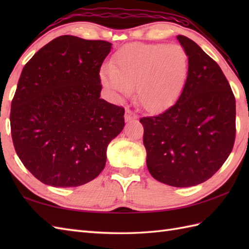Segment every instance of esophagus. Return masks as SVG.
I'll list each match as a JSON object with an SVG mask.
<instances>
[{
  "mask_svg": "<svg viewBox=\"0 0 249 249\" xmlns=\"http://www.w3.org/2000/svg\"><path fill=\"white\" fill-rule=\"evenodd\" d=\"M124 119H125V122H131V121H134V120L137 119V115L131 110L126 109Z\"/></svg>",
  "mask_w": 249,
  "mask_h": 249,
  "instance_id": "esophagus-1",
  "label": "esophagus"
}]
</instances>
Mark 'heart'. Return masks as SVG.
<instances>
[{"label":"heart","mask_w":249,"mask_h":249,"mask_svg":"<svg viewBox=\"0 0 249 249\" xmlns=\"http://www.w3.org/2000/svg\"><path fill=\"white\" fill-rule=\"evenodd\" d=\"M189 71L187 52L179 45L133 43L116 52L113 65H105L99 78L115 97L129 95L146 111L162 112L178 102Z\"/></svg>","instance_id":"obj_1"}]
</instances>
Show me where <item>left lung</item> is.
Masks as SVG:
<instances>
[{
  "mask_svg": "<svg viewBox=\"0 0 249 249\" xmlns=\"http://www.w3.org/2000/svg\"><path fill=\"white\" fill-rule=\"evenodd\" d=\"M189 71L181 96L144 127L146 166L157 181L174 187L205 182L223 166L235 139V98L219 65L194 40L177 36Z\"/></svg>",
  "mask_w": 249,
  "mask_h": 249,
  "instance_id": "8db88e82",
  "label": "left lung"
}]
</instances>
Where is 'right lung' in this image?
I'll list each match as a JSON object with an SVG mask.
<instances>
[{
    "mask_svg": "<svg viewBox=\"0 0 249 249\" xmlns=\"http://www.w3.org/2000/svg\"><path fill=\"white\" fill-rule=\"evenodd\" d=\"M112 44L63 35L26 63L10 110L16 153L46 185L77 187L104 170L124 128V109L100 98L99 71Z\"/></svg>",
    "mask_w": 249,
    "mask_h": 249,
    "instance_id": "add662e5",
    "label": "right lung"
}]
</instances>
